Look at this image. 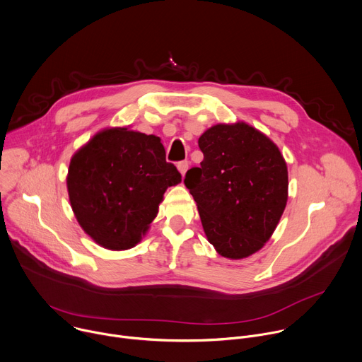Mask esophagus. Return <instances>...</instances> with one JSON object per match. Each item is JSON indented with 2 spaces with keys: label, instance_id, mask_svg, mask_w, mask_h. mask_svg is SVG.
I'll list each match as a JSON object with an SVG mask.
<instances>
[{
  "label": "esophagus",
  "instance_id": "34e87169",
  "mask_svg": "<svg viewBox=\"0 0 362 362\" xmlns=\"http://www.w3.org/2000/svg\"><path fill=\"white\" fill-rule=\"evenodd\" d=\"M177 169H179V172L185 176V173L187 172V169H189V162L187 160H182V162H179L177 163Z\"/></svg>",
  "mask_w": 362,
  "mask_h": 362
}]
</instances>
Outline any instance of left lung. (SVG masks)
<instances>
[{"instance_id":"left-lung-1","label":"left lung","mask_w":362,"mask_h":362,"mask_svg":"<svg viewBox=\"0 0 362 362\" xmlns=\"http://www.w3.org/2000/svg\"><path fill=\"white\" fill-rule=\"evenodd\" d=\"M204 155L185 185L210 244L226 258L261 250L288 202V168L278 146L255 128L218 124L199 138Z\"/></svg>"}]
</instances>
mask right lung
Returning a JSON list of instances; mask_svg holds the SVG:
<instances>
[{
	"label": "right lung",
	"mask_w": 362,
	"mask_h": 362,
	"mask_svg": "<svg viewBox=\"0 0 362 362\" xmlns=\"http://www.w3.org/2000/svg\"><path fill=\"white\" fill-rule=\"evenodd\" d=\"M180 180L159 136L111 128L74 153L67 190L81 228L101 247L119 251L139 243L163 193Z\"/></svg>",
	"instance_id": "add662e5"
}]
</instances>
